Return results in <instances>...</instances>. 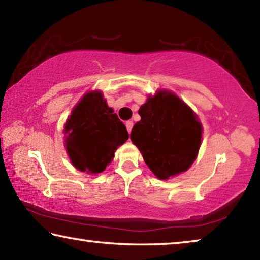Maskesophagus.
<instances>
[{"label":"esophagus","instance_id":"esophagus-1","mask_svg":"<svg viewBox=\"0 0 260 260\" xmlns=\"http://www.w3.org/2000/svg\"><path fill=\"white\" fill-rule=\"evenodd\" d=\"M126 128H127V131H128V133H131L132 128H133V121L132 120L126 121Z\"/></svg>","mask_w":260,"mask_h":260}]
</instances>
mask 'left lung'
Returning <instances> with one entry per match:
<instances>
[{"label":"left lung","instance_id":"8db88e82","mask_svg":"<svg viewBox=\"0 0 260 260\" xmlns=\"http://www.w3.org/2000/svg\"><path fill=\"white\" fill-rule=\"evenodd\" d=\"M131 140L160 180L181 174L199 155L203 126L192 109L173 91L158 89L140 107Z\"/></svg>","mask_w":260,"mask_h":260}]
</instances>
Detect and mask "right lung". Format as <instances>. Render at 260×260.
<instances>
[{
	"instance_id": "right-lung-1",
	"label": "right lung",
	"mask_w": 260,
	"mask_h": 260,
	"mask_svg": "<svg viewBox=\"0 0 260 260\" xmlns=\"http://www.w3.org/2000/svg\"><path fill=\"white\" fill-rule=\"evenodd\" d=\"M63 132L72 165L88 174L103 172L118 147L128 140L125 125L109 108L101 90L82 96L65 121Z\"/></svg>"
}]
</instances>
